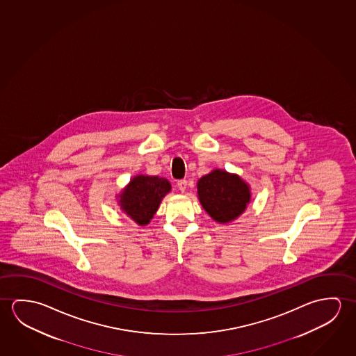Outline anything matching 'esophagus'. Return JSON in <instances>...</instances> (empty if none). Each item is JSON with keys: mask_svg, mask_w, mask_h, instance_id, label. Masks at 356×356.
I'll return each instance as SVG.
<instances>
[{"mask_svg": "<svg viewBox=\"0 0 356 356\" xmlns=\"http://www.w3.org/2000/svg\"><path fill=\"white\" fill-rule=\"evenodd\" d=\"M186 186H188V181H186V179H181V181H177V186L179 188V191H181V192H184V191H186Z\"/></svg>", "mask_w": 356, "mask_h": 356, "instance_id": "obj_1", "label": "esophagus"}]
</instances>
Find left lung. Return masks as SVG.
<instances>
[{
  "instance_id": "obj_1",
  "label": "left lung",
  "mask_w": 356,
  "mask_h": 356,
  "mask_svg": "<svg viewBox=\"0 0 356 356\" xmlns=\"http://www.w3.org/2000/svg\"><path fill=\"white\" fill-rule=\"evenodd\" d=\"M197 197L207 213L219 222L236 219L250 202V189L237 175L213 170L197 181Z\"/></svg>"
}]
</instances>
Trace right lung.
<instances>
[{
	"label": "right lung",
	"instance_id": "right-lung-1",
	"mask_svg": "<svg viewBox=\"0 0 356 356\" xmlns=\"http://www.w3.org/2000/svg\"><path fill=\"white\" fill-rule=\"evenodd\" d=\"M170 191V181L159 177L137 175L120 195L121 208L140 225H146Z\"/></svg>",
	"mask_w": 356,
	"mask_h": 356
}]
</instances>
